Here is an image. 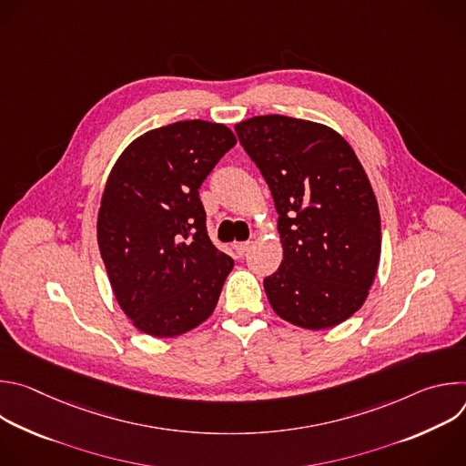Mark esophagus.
Segmentation results:
<instances>
[{
    "label": "esophagus",
    "instance_id": "obj_1",
    "mask_svg": "<svg viewBox=\"0 0 466 466\" xmlns=\"http://www.w3.org/2000/svg\"><path fill=\"white\" fill-rule=\"evenodd\" d=\"M248 241H241V243H234V250H236V254H238V258H243L245 256V252H247V248H248Z\"/></svg>",
    "mask_w": 466,
    "mask_h": 466
}]
</instances>
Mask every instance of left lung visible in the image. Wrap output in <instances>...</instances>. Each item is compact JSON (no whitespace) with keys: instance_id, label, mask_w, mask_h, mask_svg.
I'll use <instances>...</instances> for the list:
<instances>
[{"instance_id":"1","label":"left lung","mask_w":466,"mask_h":466,"mask_svg":"<svg viewBox=\"0 0 466 466\" xmlns=\"http://www.w3.org/2000/svg\"><path fill=\"white\" fill-rule=\"evenodd\" d=\"M234 128L279 212L284 258L263 280L269 304L306 329L341 324L369 297L381 250L378 203L363 166L322 123L269 114Z\"/></svg>"}]
</instances>
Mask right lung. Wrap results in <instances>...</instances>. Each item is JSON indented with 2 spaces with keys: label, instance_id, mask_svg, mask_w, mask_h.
<instances>
[{
  "label": "right lung",
  "instance_id": "1",
  "mask_svg": "<svg viewBox=\"0 0 466 466\" xmlns=\"http://www.w3.org/2000/svg\"><path fill=\"white\" fill-rule=\"evenodd\" d=\"M234 146L223 123L177 121L128 144L106 178L99 252L119 308L147 336L186 334L216 309L234 259L208 238L198 187Z\"/></svg>",
  "mask_w": 466,
  "mask_h": 466
}]
</instances>
